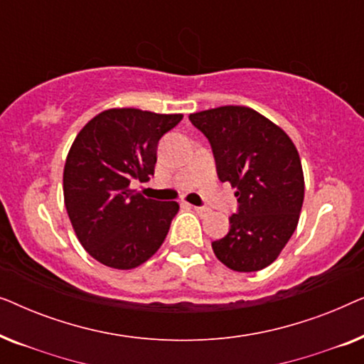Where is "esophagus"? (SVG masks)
I'll return each instance as SVG.
<instances>
[{
  "label": "esophagus",
  "instance_id": "obj_1",
  "mask_svg": "<svg viewBox=\"0 0 364 364\" xmlns=\"http://www.w3.org/2000/svg\"><path fill=\"white\" fill-rule=\"evenodd\" d=\"M192 208H193V210H196V212H197L198 215H200V217H205L207 213L210 212V210H208L207 207H196V205H192Z\"/></svg>",
  "mask_w": 364,
  "mask_h": 364
}]
</instances>
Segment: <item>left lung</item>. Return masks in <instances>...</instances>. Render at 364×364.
Wrapping results in <instances>:
<instances>
[{"label":"left lung","mask_w":364,"mask_h":364,"mask_svg":"<svg viewBox=\"0 0 364 364\" xmlns=\"http://www.w3.org/2000/svg\"><path fill=\"white\" fill-rule=\"evenodd\" d=\"M208 139L222 182L237 188L230 230L212 242L215 257L235 272L273 263L295 232L305 178L287 132L245 106H222L188 116Z\"/></svg>","instance_id":"8db88e82"}]
</instances>
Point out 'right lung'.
Returning a JSON list of instances; mask_svg holds the SVG:
<instances>
[{
  "instance_id": "obj_1",
  "label": "right lung",
  "mask_w": 364,
  "mask_h": 364,
  "mask_svg": "<svg viewBox=\"0 0 364 364\" xmlns=\"http://www.w3.org/2000/svg\"><path fill=\"white\" fill-rule=\"evenodd\" d=\"M182 117L107 109L74 139L63 173L64 205L81 245L102 265L131 270L166 240L178 203L146 198L129 186L154 176L157 144Z\"/></svg>"
}]
</instances>
